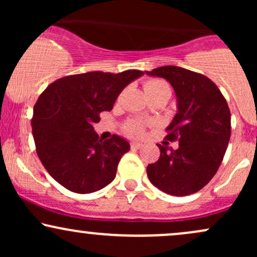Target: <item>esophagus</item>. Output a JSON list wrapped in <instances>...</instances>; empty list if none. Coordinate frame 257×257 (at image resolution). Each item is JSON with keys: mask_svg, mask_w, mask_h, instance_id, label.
<instances>
[{"mask_svg": "<svg viewBox=\"0 0 257 257\" xmlns=\"http://www.w3.org/2000/svg\"><path fill=\"white\" fill-rule=\"evenodd\" d=\"M131 147H132V149H134V150L141 149V147H143V144H141V143H135V141H133V143H131Z\"/></svg>", "mask_w": 257, "mask_h": 257, "instance_id": "esophagus-1", "label": "esophagus"}]
</instances>
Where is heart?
Segmentation results:
<instances>
[{"label":"heart","instance_id":"b5f03b06","mask_svg":"<svg viewBox=\"0 0 257 257\" xmlns=\"http://www.w3.org/2000/svg\"><path fill=\"white\" fill-rule=\"evenodd\" d=\"M144 89L147 96H155L159 94H168L170 95V87L166 81L159 78H150L144 82ZM120 98V96H119ZM146 128V123L139 118H131L123 124V132L129 137H140L144 134Z\"/></svg>","mask_w":257,"mask_h":257}]
</instances>
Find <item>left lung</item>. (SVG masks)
I'll return each instance as SVG.
<instances>
[{
  "instance_id": "obj_1",
  "label": "left lung",
  "mask_w": 257,
  "mask_h": 257,
  "mask_svg": "<svg viewBox=\"0 0 257 257\" xmlns=\"http://www.w3.org/2000/svg\"><path fill=\"white\" fill-rule=\"evenodd\" d=\"M147 75L166 78L178 96V113L167 128L161 156L147 166L152 185L172 196L198 192L214 178L231 138V112L217 85L202 73L161 66ZM179 141L176 150L167 146Z\"/></svg>"
}]
</instances>
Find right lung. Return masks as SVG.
<instances>
[{"label": "right lung", "mask_w": 257, "mask_h": 257, "mask_svg": "<svg viewBox=\"0 0 257 257\" xmlns=\"http://www.w3.org/2000/svg\"><path fill=\"white\" fill-rule=\"evenodd\" d=\"M143 71H93L54 81L34 106L32 135L38 158L55 181L76 193L101 190L114 179L131 145L118 135L102 141L94 123L111 111L125 85Z\"/></svg>", "instance_id": "right-lung-1"}]
</instances>
